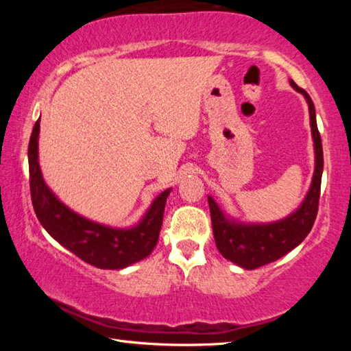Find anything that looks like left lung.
Returning <instances> with one entry per match:
<instances>
[{
  "label": "left lung",
  "instance_id": "1",
  "mask_svg": "<svg viewBox=\"0 0 351 351\" xmlns=\"http://www.w3.org/2000/svg\"><path fill=\"white\" fill-rule=\"evenodd\" d=\"M289 83L295 91L304 94V97L306 99L308 110H310L314 154H316L311 186L299 209L294 210L287 218L278 219L274 223L245 224L224 215V212L219 209L215 199L207 197L210 207L213 237H215L219 254L245 269H257L260 266L276 261L283 257L285 254L293 251L310 234L317 215L320 181H322L324 170L322 139H320L317 130L316 111H314L311 97L308 96L305 90L297 86L294 80H289Z\"/></svg>",
  "mask_w": 351,
  "mask_h": 351
}]
</instances>
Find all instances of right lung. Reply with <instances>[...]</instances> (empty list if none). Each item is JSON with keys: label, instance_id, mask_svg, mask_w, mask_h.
<instances>
[{"label": "right lung", "instance_id": "1", "mask_svg": "<svg viewBox=\"0 0 351 351\" xmlns=\"http://www.w3.org/2000/svg\"><path fill=\"white\" fill-rule=\"evenodd\" d=\"M40 119L29 141V181L34 210L52 239L86 263L100 269H122L144 260L156 246L161 232L165 201L171 189L153 199L141 221L128 229H117L91 221L64 206L46 186L38 162Z\"/></svg>", "mask_w": 351, "mask_h": 351}]
</instances>
